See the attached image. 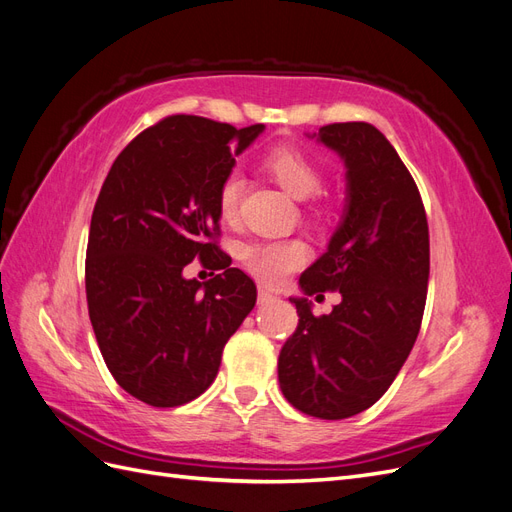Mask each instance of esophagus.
Segmentation results:
<instances>
[{
  "label": "esophagus",
  "mask_w": 512,
  "mask_h": 512,
  "mask_svg": "<svg viewBox=\"0 0 512 512\" xmlns=\"http://www.w3.org/2000/svg\"><path fill=\"white\" fill-rule=\"evenodd\" d=\"M277 297L275 294L271 292V290H267V288H258V303L260 305H267V303H271V301H275Z\"/></svg>",
  "instance_id": "obj_1"
}]
</instances>
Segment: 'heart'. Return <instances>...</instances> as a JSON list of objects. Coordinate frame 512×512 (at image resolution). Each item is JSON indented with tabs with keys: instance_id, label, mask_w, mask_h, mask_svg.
Instances as JSON below:
<instances>
[{
	"instance_id": "heart-1",
	"label": "heart",
	"mask_w": 512,
	"mask_h": 512,
	"mask_svg": "<svg viewBox=\"0 0 512 512\" xmlns=\"http://www.w3.org/2000/svg\"><path fill=\"white\" fill-rule=\"evenodd\" d=\"M267 170L282 188L294 198H309L322 190L324 170L307 153L294 147H277L265 160ZM243 194V177L237 170L220 181L218 209L224 220H232L239 211ZM239 258L256 280L265 284H280L286 275L299 269L307 260V247L299 239L267 237L241 245Z\"/></svg>"
}]
</instances>
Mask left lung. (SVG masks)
I'll use <instances>...</instances> for the list:
<instances>
[{"label":"left lung","mask_w":512,"mask_h":512,"mask_svg":"<svg viewBox=\"0 0 512 512\" xmlns=\"http://www.w3.org/2000/svg\"><path fill=\"white\" fill-rule=\"evenodd\" d=\"M320 141L348 168V205L329 250L303 271L305 294L339 290L314 316L292 299L299 324L277 359L282 393L303 414L339 421L374 406L421 331L429 282V226L421 192L371 123L322 126Z\"/></svg>","instance_id":"obj_1"}]
</instances>
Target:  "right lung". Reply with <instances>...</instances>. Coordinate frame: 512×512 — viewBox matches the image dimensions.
I'll list each match as a JSON object with an SVG mask.
<instances>
[{
  "label": "right lung",
  "mask_w": 512,
  "mask_h": 512,
  "mask_svg": "<svg viewBox=\"0 0 512 512\" xmlns=\"http://www.w3.org/2000/svg\"><path fill=\"white\" fill-rule=\"evenodd\" d=\"M265 130L170 115L123 149L91 213L89 320L117 384L153 408L205 393L222 350L256 303V286L220 250V181ZM194 257L223 273L185 281Z\"/></svg>",
  "instance_id": "1"
}]
</instances>
